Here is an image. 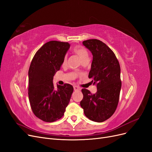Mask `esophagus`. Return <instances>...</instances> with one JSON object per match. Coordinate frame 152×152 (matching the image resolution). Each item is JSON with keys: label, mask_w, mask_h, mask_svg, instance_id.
Returning a JSON list of instances; mask_svg holds the SVG:
<instances>
[{"label": "esophagus", "mask_w": 152, "mask_h": 152, "mask_svg": "<svg viewBox=\"0 0 152 152\" xmlns=\"http://www.w3.org/2000/svg\"><path fill=\"white\" fill-rule=\"evenodd\" d=\"M74 88L75 91H80V89H81V88L79 87H78L77 86H74Z\"/></svg>", "instance_id": "34e87169"}]
</instances>
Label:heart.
<instances>
[{"instance_id": "obj_1", "label": "heart", "mask_w": 152, "mask_h": 152, "mask_svg": "<svg viewBox=\"0 0 152 152\" xmlns=\"http://www.w3.org/2000/svg\"><path fill=\"white\" fill-rule=\"evenodd\" d=\"M74 53L77 55L78 56L80 57V58L82 60V61L88 60V51L87 50L82 46H76L74 48L72 49ZM66 62V57L65 56L63 60L62 65H65Z\"/></svg>"}]
</instances>
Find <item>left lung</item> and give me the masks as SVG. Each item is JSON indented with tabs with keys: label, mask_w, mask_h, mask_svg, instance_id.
Here are the masks:
<instances>
[{
	"label": "left lung",
	"mask_w": 152,
	"mask_h": 152,
	"mask_svg": "<svg viewBox=\"0 0 152 152\" xmlns=\"http://www.w3.org/2000/svg\"><path fill=\"white\" fill-rule=\"evenodd\" d=\"M83 45L93 55L88 78L96 83L97 91L93 94L82 88L80 106L87 118L101 123L111 117L117 108L121 88V69L114 52L102 41L91 39L83 41Z\"/></svg>",
	"instance_id": "obj_1"
}]
</instances>
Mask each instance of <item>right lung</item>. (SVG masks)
I'll use <instances>...</instances> for the list:
<instances>
[{"label": "right lung", "mask_w": 152, "mask_h": 152, "mask_svg": "<svg viewBox=\"0 0 152 152\" xmlns=\"http://www.w3.org/2000/svg\"><path fill=\"white\" fill-rule=\"evenodd\" d=\"M70 45L50 41L36 51L29 69L28 96L35 116L45 122L62 118L69 104L74 87L69 83L54 88L53 79L60 69Z\"/></svg>", "instance_id": "obj_1"}]
</instances>
